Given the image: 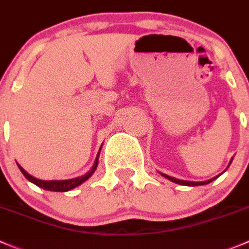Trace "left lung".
Returning a JSON list of instances; mask_svg holds the SVG:
<instances>
[{"label":"left lung","instance_id":"left-lung-1","mask_svg":"<svg viewBox=\"0 0 249 249\" xmlns=\"http://www.w3.org/2000/svg\"><path fill=\"white\" fill-rule=\"evenodd\" d=\"M233 159V158H232ZM232 159H231V161H232ZM231 161H230V164H231ZM160 175L161 176H164V178H169V180L170 181H173V182H176V183H178V185H186V186H198V185H207V183H209V182H212V181L213 180H215L216 178H218V176H216V178H211V180H207V181H203V182H194V181H183V180H178V178H171V176H169V175H165V174H163V173H160Z\"/></svg>","mask_w":249,"mask_h":249}]
</instances>
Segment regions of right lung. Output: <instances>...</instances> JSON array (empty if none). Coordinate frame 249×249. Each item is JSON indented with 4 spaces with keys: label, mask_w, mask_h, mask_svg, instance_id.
I'll return each instance as SVG.
<instances>
[{
    "label": "right lung",
    "mask_w": 249,
    "mask_h": 249,
    "mask_svg": "<svg viewBox=\"0 0 249 249\" xmlns=\"http://www.w3.org/2000/svg\"><path fill=\"white\" fill-rule=\"evenodd\" d=\"M98 153H100V152H98ZM97 164H98V154H97V158H96V160H95V164H93V166L91 168V170L89 171V173H86L85 175L79 176V178H71V180H52V181H43V180H38V178H34V176H31L30 174L26 173V171L24 170V169L21 168L19 164H18V168L20 169V171L23 173V175L25 176V178H28L30 182L35 183L36 186H38V187H41V189L47 190V191L66 192V191H69V190L74 189V187H76V186L81 185L84 181L88 180V178H90L93 173H95L96 168H97Z\"/></svg>",
    "instance_id": "add662e5"
}]
</instances>
